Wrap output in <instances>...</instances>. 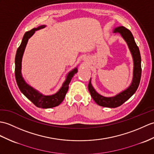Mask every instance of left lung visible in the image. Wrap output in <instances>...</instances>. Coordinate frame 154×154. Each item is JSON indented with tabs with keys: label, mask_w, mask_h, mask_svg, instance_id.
Instances as JSON below:
<instances>
[{
	"label": "left lung",
	"mask_w": 154,
	"mask_h": 154,
	"mask_svg": "<svg viewBox=\"0 0 154 154\" xmlns=\"http://www.w3.org/2000/svg\"><path fill=\"white\" fill-rule=\"evenodd\" d=\"M114 33H119L123 38L125 40L133 56L134 61V71H133V79L130 87L127 88L125 91L121 92L119 94L114 97L107 98L98 94L92 87L91 79L89 81L88 85V91L90 92L92 99L98 105L107 107V108H117L120 106L129 99L133 96L134 92L137 91L140 81L142 68H141V56L140 51L138 46L136 44L133 34L131 32L123 26L118 27L114 29Z\"/></svg>",
	"instance_id": "8db88e82"
}]
</instances>
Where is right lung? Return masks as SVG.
Segmentation results:
<instances>
[{
  "label": "right lung",
  "mask_w": 154,
  "mask_h": 154,
  "mask_svg": "<svg viewBox=\"0 0 154 154\" xmlns=\"http://www.w3.org/2000/svg\"><path fill=\"white\" fill-rule=\"evenodd\" d=\"M45 26H41L37 28H34L25 33L22 41L17 50L15 58V77L17 86L20 91L29 100L38 108H51L58 106L63 100L69 88V84L73 75L77 72V69L75 68L68 73L66 81L64 82L62 88L60 91L54 95L45 96L35 91L30 86L26 83L23 79L21 73V59L23 54L26 48L28 39L33 35L35 31L45 27Z\"/></svg>",
  "instance_id": "1"
}]
</instances>
